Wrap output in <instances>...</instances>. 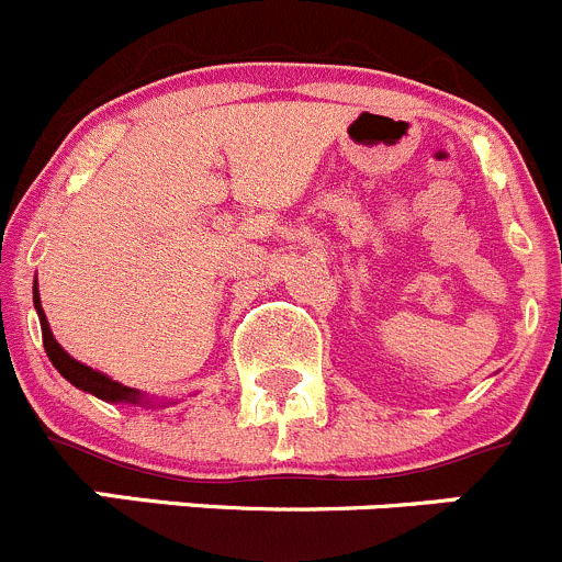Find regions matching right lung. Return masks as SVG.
I'll use <instances>...</instances> for the list:
<instances>
[{
    "label": "right lung",
    "instance_id": "right-lung-1",
    "mask_svg": "<svg viewBox=\"0 0 562 562\" xmlns=\"http://www.w3.org/2000/svg\"><path fill=\"white\" fill-rule=\"evenodd\" d=\"M32 301H35L37 317H41V330H44L46 356H49V361L57 367V372H60V375L66 378V381H71L74 386L82 389V392L95 394V397H99V400H110V403H140L143 394L137 392V389H130V386H124V383L110 381V378L101 375V372H95V370H90V367L79 364L77 358L68 356V352L63 350L60 345H57V339H55V336H52V330H49V323H46L44 308H41L37 286H35V290H32Z\"/></svg>",
    "mask_w": 562,
    "mask_h": 562
}]
</instances>
